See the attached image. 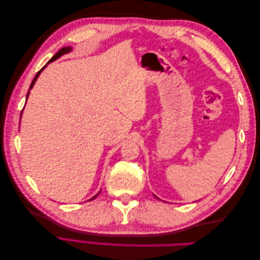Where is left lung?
Listing matches in <instances>:
<instances>
[{"mask_svg":"<svg viewBox=\"0 0 260 260\" xmlns=\"http://www.w3.org/2000/svg\"><path fill=\"white\" fill-rule=\"evenodd\" d=\"M155 196V195H154ZM155 198H156V196H155ZM156 199H158V198H156Z\"/></svg>","mask_w":260,"mask_h":260,"instance_id":"8db88e82","label":"left lung"}]
</instances>
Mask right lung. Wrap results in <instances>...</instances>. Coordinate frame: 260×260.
I'll return each mask as SVG.
<instances>
[{"instance_id":"add662e5","label":"right lung","mask_w":260,"mask_h":260,"mask_svg":"<svg viewBox=\"0 0 260 260\" xmlns=\"http://www.w3.org/2000/svg\"><path fill=\"white\" fill-rule=\"evenodd\" d=\"M72 50H73V48H72V46H65V48H62V49H60L56 54H55L54 55V56L48 61V62H46V65L45 66H43L40 70H39V72L37 73V75H36V77H35V79L32 80V82H31V84H30V86H29V90H28V93H27V99H28V96H29V94H30V90L31 89H32L34 88V85H35V83H36V81H37V79H38V77L39 76H40V74L43 72V70H44V68L46 67V66H48L49 64H50V62H52V61H54V60H56L57 58H59L60 56H62V55H64V54H67V53H69V52H72ZM27 99H26V101H27ZM22 113V112H21ZM20 118H21V116H20ZM101 192V191H100ZM100 192L95 195V196H93V198L92 199H90L89 201H92V200H94V199H95L96 198V196L100 194Z\"/></svg>"}]
</instances>
